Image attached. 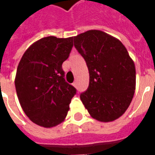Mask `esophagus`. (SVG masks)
<instances>
[{"mask_svg": "<svg viewBox=\"0 0 155 155\" xmlns=\"http://www.w3.org/2000/svg\"><path fill=\"white\" fill-rule=\"evenodd\" d=\"M73 85H74V87H76L77 86V81H74V83H73Z\"/></svg>", "mask_w": 155, "mask_h": 155, "instance_id": "34e87169", "label": "esophagus"}]
</instances>
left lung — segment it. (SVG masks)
I'll return each mask as SVG.
<instances>
[{
  "mask_svg": "<svg viewBox=\"0 0 155 155\" xmlns=\"http://www.w3.org/2000/svg\"><path fill=\"white\" fill-rule=\"evenodd\" d=\"M74 45L90 73L88 90L81 94L84 107L98 121L117 120L130 106L136 84L135 66L126 48L99 30L74 36Z\"/></svg>",
  "mask_w": 155,
  "mask_h": 155,
  "instance_id": "obj_1",
  "label": "left lung"
}]
</instances>
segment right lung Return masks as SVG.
Segmentation results:
<instances>
[{"label": "right lung", "instance_id": "1", "mask_svg": "<svg viewBox=\"0 0 155 155\" xmlns=\"http://www.w3.org/2000/svg\"><path fill=\"white\" fill-rule=\"evenodd\" d=\"M73 46V37L47 36L31 45L22 55L15 78L22 110L39 126L61 124L76 90L64 78L62 64Z\"/></svg>", "mask_w": 155, "mask_h": 155}]
</instances>
